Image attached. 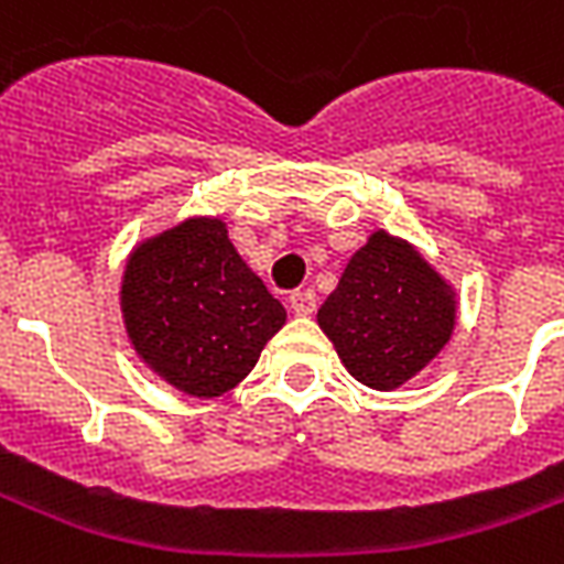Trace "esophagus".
<instances>
[{
  "label": "esophagus",
  "mask_w": 564,
  "mask_h": 564,
  "mask_svg": "<svg viewBox=\"0 0 564 564\" xmlns=\"http://www.w3.org/2000/svg\"><path fill=\"white\" fill-rule=\"evenodd\" d=\"M290 307H293L295 314H314L317 293L314 290H295V293H290Z\"/></svg>",
  "instance_id": "1"
}]
</instances>
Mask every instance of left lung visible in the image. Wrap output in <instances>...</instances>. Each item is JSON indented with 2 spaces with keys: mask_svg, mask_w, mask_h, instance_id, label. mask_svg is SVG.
<instances>
[{
  "mask_svg": "<svg viewBox=\"0 0 564 564\" xmlns=\"http://www.w3.org/2000/svg\"><path fill=\"white\" fill-rule=\"evenodd\" d=\"M317 319L356 380L392 390L449 341L456 307L414 247L378 232L347 262Z\"/></svg>",
  "mask_w": 564,
  "mask_h": 564,
  "instance_id": "1",
  "label": "left lung"
}]
</instances>
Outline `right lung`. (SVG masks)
Here are the masks:
<instances>
[{"instance_id": "obj_1", "label": "right lung", "mask_w": 564, "mask_h": 564, "mask_svg": "<svg viewBox=\"0 0 564 564\" xmlns=\"http://www.w3.org/2000/svg\"><path fill=\"white\" fill-rule=\"evenodd\" d=\"M123 314L141 359L202 399L247 378L286 323L220 220H189L141 245L123 274Z\"/></svg>"}]
</instances>
